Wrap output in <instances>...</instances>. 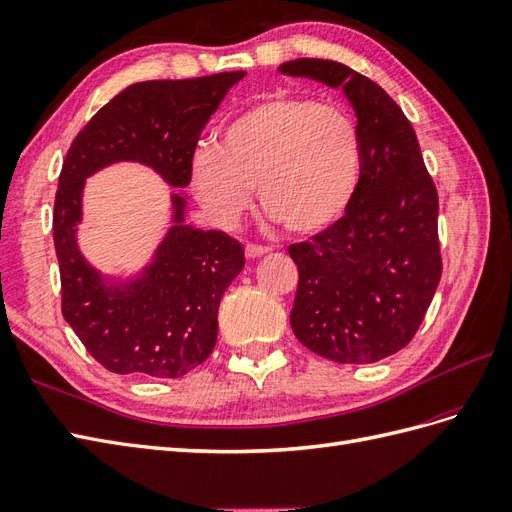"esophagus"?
I'll list each match as a JSON object with an SVG mask.
<instances>
[{"label": "esophagus", "instance_id": "obj_1", "mask_svg": "<svg viewBox=\"0 0 512 512\" xmlns=\"http://www.w3.org/2000/svg\"><path fill=\"white\" fill-rule=\"evenodd\" d=\"M246 257L248 259H257V257H261V255H266L270 248L268 246H264V244H246Z\"/></svg>", "mask_w": 512, "mask_h": 512}]
</instances>
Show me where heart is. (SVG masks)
I'll return each mask as SVG.
<instances>
[{
	"label": "heart",
	"instance_id": "b5f03b06",
	"mask_svg": "<svg viewBox=\"0 0 512 512\" xmlns=\"http://www.w3.org/2000/svg\"><path fill=\"white\" fill-rule=\"evenodd\" d=\"M361 177V138L352 116L309 97L270 95L220 131L218 147L192 153L194 194L222 225L259 203L285 231L309 235L346 214Z\"/></svg>",
	"mask_w": 512,
	"mask_h": 512
}]
</instances>
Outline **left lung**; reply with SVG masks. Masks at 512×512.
<instances>
[{
	"mask_svg": "<svg viewBox=\"0 0 512 512\" xmlns=\"http://www.w3.org/2000/svg\"><path fill=\"white\" fill-rule=\"evenodd\" d=\"M279 71L342 86L361 138V177L346 214L287 248L298 266L292 331L337 363L381 361L415 337L441 281L435 181L409 119L370 77L322 58Z\"/></svg>",
	"mask_w": 512,
	"mask_h": 512,
	"instance_id": "1",
	"label": "left lung"
}]
</instances>
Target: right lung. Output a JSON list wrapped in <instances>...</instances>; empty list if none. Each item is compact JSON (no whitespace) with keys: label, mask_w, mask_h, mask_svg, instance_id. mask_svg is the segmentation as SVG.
I'll list each match as a JSON object with an SVG mask.
<instances>
[{"label":"right lung","mask_w":512,"mask_h":512,"mask_svg":"<svg viewBox=\"0 0 512 512\" xmlns=\"http://www.w3.org/2000/svg\"><path fill=\"white\" fill-rule=\"evenodd\" d=\"M242 77L244 71H231L131 84L80 129L64 157L54 201L62 316L114 374L179 378L212 355L220 298L244 268V248L225 231L181 225L183 199L175 194L177 225L144 279L103 285L75 246L84 177L112 162L138 160L170 186L186 188L203 127Z\"/></svg>","instance_id":"1"}]
</instances>
